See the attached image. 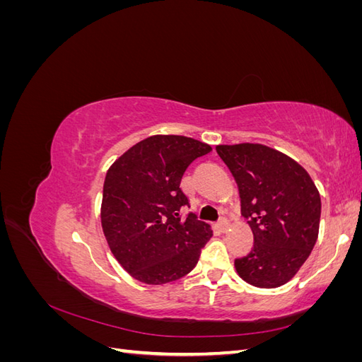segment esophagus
<instances>
[{"label":"esophagus","mask_w":362,"mask_h":362,"mask_svg":"<svg viewBox=\"0 0 362 362\" xmlns=\"http://www.w3.org/2000/svg\"><path fill=\"white\" fill-rule=\"evenodd\" d=\"M217 225H218V229H221L222 233H225L226 229H228V226H229V222H228V218H225V217H222V218H218V222H217Z\"/></svg>","instance_id":"esophagus-1"}]
</instances>
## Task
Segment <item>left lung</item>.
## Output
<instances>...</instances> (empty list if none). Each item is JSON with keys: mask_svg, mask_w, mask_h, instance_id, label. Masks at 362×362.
I'll return each mask as SVG.
<instances>
[{"mask_svg": "<svg viewBox=\"0 0 362 362\" xmlns=\"http://www.w3.org/2000/svg\"><path fill=\"white\" fill-rule=\"evenodd\" d=\"M234 175L254 247L235 259L243 281L259 288L288 282L317 242L322 202L311 177L279 151L255 144L218 145Z\"/></svg>", "mask_w": 362, "mask_h": 362, "instance_id": "1", "label": "left lung"}]
</instances>
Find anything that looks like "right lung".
<instances>
[{"instance_id": "add662e5", "label": "right lung", "mask_w": 362, "mask_h": 362, "mask_svg": "<svg viewBox=\"0 0 362 362\" xmlns=\"http://www.w3.org/2000/svg\"><path fill=\"white\" fill-rule=\"evenodd\" d=\"M211 151L184 136L139 141L108 169L101 223L113 255L134 279L161 286L187 275L211 238L210 225L192 211L181 190L189 164Z\"/></svg>"}]
</instances>
